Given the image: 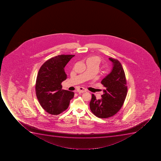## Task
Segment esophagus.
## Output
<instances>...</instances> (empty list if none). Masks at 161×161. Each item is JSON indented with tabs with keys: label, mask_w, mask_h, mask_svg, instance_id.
I'll list each match as a JSON object with an SVG mask.
<instances>
[{
	"label": "esophagus",
	"mask_w": 161,
	"mask_h": 161,
	"mask_svg": "<svg viewBox=\"0 0 161 161\" xmlns=\"http://www.w3.org/2000/svg\"><path fill=\"white\" fill-rule=\"evenodd\" d=\"M87 91V89L84 88L83 87H80L77 90V92L79 93H84Z\"/></svg>",
	"instance_id": "obj_1"
}]
</instances>
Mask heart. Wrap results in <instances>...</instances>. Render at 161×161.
<instances>
[{
    "label": "heart",
    "mask_w": 161,
    "mask_h": 161,
    "mask_svg": "<svg viewBox=\"0 0 161 161\" xmlns=\"http://www.w3.org/2000/svg\"><path fill=\"white\" fill-rule=\"evenodd\" d=\"M88 60H91L92 61H93L94 63H96L97 64H99L101 63V60L99 57L97 56H93L89 58V59H88Z\"/></svg>",
    "instance_id": "1"
}]
</instances>
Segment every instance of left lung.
<instances>
[{
	"label": "left lung",
	"mask_w": 161,
	"mask_h": 161,
	"mask_svg": "<svg viewBox=\"0 0 161 161\" xmlns=\"http://www.w3.org/2000/svg\"><path fill=\"white\" fill-rule=\"evenodd\" d=\"M113 63L112 72L101 81L105 87L101 100L94 95L89 103L91 112L99 118L105 119L115 115L123 106L127 94V81L122 64L117 59L110 58Z\"/></svg>",
	"instance_id": "obj_1"
}]
</instances>
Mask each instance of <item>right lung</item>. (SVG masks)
Listing matches in <instances>:
<instances>
[{"instance_id":"right-lung-1","label":"right lung","mask_w":161,"mask_h":161,"mask_svg":"<svg viewBox=\"0 0 161 161\" xmlns=\"http://www.w3.org/2000/svg\"><path fill=\"white\" fill-rule=\"evenodd\" d=\"M74 55H58L46 61L38 72L36 92L38 101L46 112L59 115L65 111L73 98V92L62 89L67 79L64 68Z\"/></svg>"}]
</instances>
